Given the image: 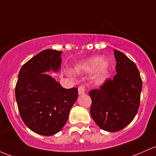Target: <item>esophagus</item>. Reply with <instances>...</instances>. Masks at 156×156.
Returning <instances> with one entry per match:
<instances>
[{
  "mask_svg": "<svg viewBox=\"0 0 156 156\" xmlns=\"http://www.w3.org/2000/svg\"><path fill=\"white\" fill-rule=\"evenodd\" d=\"M78 95H79L84 94L85 93V87L83 86L79 87H78Z\"/></svg>",
  "mask_w": 156,
  "mask_h": 156,
  "instance_id": "1",
  "label": "esophagus"
}]
</instances>
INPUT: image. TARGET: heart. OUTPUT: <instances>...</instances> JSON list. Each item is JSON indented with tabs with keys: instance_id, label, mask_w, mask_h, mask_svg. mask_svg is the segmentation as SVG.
Instances as JSON below:
<instances>
[{
	"instance_id": "1",
	"label": "heart",
	"mask_w": 156,
	"mask_h": 156,
	"mask_svg": "<svg viewBox=\"0 0 156 156\" xmlns=\"http://www.w3.org/2000/svg\"><path fill=\"white\" fill-rule=\"evenodd\" d=\"M109 68V63L107 60H103L101 56H95L77 63L72 71L75 74H81L91 73L95 70V78L100 79L105 76Z\"/></svg>"
}]
</instances>
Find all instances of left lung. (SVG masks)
Returning <instances> with one entry per match:
<instances>
[{"label":"left lung","mask_w":156,"mask_h":156,"mask_svg":"<svg viewBox=\"0 0 156 156\" xmlns=\"http://www.w3.org/2000/svg\"><path fill=\"white\" fill-rule=\"evenodd\" d=\"M116 74L99 89L89 92L92 99L90 114L101 129L116 132L124 129L138 112L142 81L136 65L115 49Z\"/></svg>","instance_id":"1"}]
</instances>
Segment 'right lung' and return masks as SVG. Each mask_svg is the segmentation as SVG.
<instances>
[{
  "mask_svg": "<svg viewBox=\"0 0 156 156\" xmlns=\"http://www.w3.org/2000/svg\"><path fill=\"white\" fill-rule=\"evenodd\" d=\"M61 51L43 50L20 69L15 97L22 120L29 129L52 136L64 127L78 98V89H65L47 72L61 70Z\"/></svg>",
  "mask_w": 156,
  "mask_h": 156,
  "instance_id": "obj_1",
  "label": "right lung"
}]
</instances>
